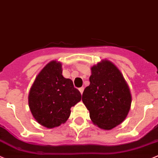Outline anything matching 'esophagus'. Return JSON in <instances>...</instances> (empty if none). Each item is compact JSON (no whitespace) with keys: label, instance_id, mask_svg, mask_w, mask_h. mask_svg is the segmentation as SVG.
I'll use <instances>...</instances> for the list:
<instances>
[{"label":"esophagus","instance_id":"obj_1","mask_svg":"<svg viewBox=\"0 0 158 158\" xmlns=\"http://www.w3.org/2000/svg\"><path fill=\"white\" fill-rule=\"evenodd\" d=\"M79 92L81 93V94H82V93H83V90H84V87H81V88L79 89Z\"/></svg>","mask_w":158,"mask_h":158}]
</instances>
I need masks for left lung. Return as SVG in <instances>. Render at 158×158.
<instances>
[{
    "label": "left lung",
    "instance_id": "obj_1",
    "mask_svg": "<svg viewBox=\"0 0 158 158\" xmlns=\"http://www.w3.org/2000/svg\"><path fill=\"white\" fill-rule=\"evenodd\" d=\"M91 70L90 84L84 89L82 100L93 123L102 129L111 130L129 113L130 89L120 70L110 61H102Z\"/></svg>",
    "mask_w": 158,
    "mask_h": 158
}]
</instances>
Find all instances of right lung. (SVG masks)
Instances as JSON below:
<instances>
[{
	"label": "right lung",
	"mask_w": 158,
	"mask_h": 158,
	"mask_svg": "<svg viewBox=\"0 0 158 158\" xmlns=\"http://www.w3.org/2000/svg\"><path fill=\"white\" fill-rule=\"evenodd\" d=\"M81 97L73 81L62 75V64L52 61L35 79L29 93L28 104L38 123L53 128L68 120L70 109L81 100Z\"/></svg>",
	"instance_id": "1"
}]
</instances>
